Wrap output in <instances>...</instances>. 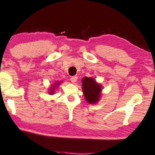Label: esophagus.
<instances>
[{
	"mask_svg": "<svg viewBox=\"0 0 155 155\" xmlns=\"http://www.w3.org/2000/svg\"><path fill=\"white\" fill-rule=\"evenodd\" d=\"M77 79H78V77H77V76H74V77H71V78H70V81H71V82L72 83H74L77 81Z\"/></svg>",
	"mask_w": 155,
	"mask_h": 155,
	"instance_id": "34e87169",
	"label": "esophagus"
}]
</instances>
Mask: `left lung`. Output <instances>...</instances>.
<instances>
[{"mask_svg": "<svg viewBox=\"0 0 155 155\" xmlns=\"http://www.w3.org/2000/svg\"><path fill=\"white\" fill-rule=\"evenodd\" d=\"M82 89L86 102L95 104L100 100L102 87L94 78L84 77L82 79Z\"/></svg>", "mask_w": 155, "mask_h": 155, "instance_id": "obj_1", "label": "left lung"}]
</instances>
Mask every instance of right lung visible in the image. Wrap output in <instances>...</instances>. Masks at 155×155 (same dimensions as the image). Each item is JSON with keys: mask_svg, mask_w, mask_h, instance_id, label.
Listing matches in <instances>:
<instances>
[{"mask_svg": "<svg viewBox=\"0 0 155 155\" xmlns=\"http://www.w3.org/2000/svg\"><path fill=\"white\" fill-rule=\"evenodd\" d=\"M61 83V82H60V81H57V82H56V83H54L53 84H52L51 87L50 88H49V94L50 95H53V94H54L55 90L58 88V87L59 85H60Z\"/></svg>", "mask_w": 155, "mask_h": 155, "instance_id": "right-lung-1", "label": "right lung"}]
</instances>
